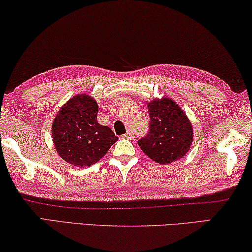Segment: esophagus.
Instances as JSON below:
<instances>
[{"mask_svg": "<svg viewBox=\"0 0 252 252\" xmlns=\"http://www.w3.org/2000/svg\"><path fill=\"white\" fill-rule=\"evenodd\" d=\"M123 138H126V139H132L133 137H134V133L132 132V131H127V132L125 134V135H122Z\"/></svg>", "mask_w": 252, "mask_h": 252, "instance_id": "esophagus-1", "label": "esophagus"}]
</instances>
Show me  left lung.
Returning a JSON list of instances; mask_svg holds the SVG:
<instances>
[{"label":"left lung","instance_id":"left-lung-1","mask_svg":"<svg viewBox=\"0 0 252 252\" xmlns=\"http://www.w3.org/2000/svg\"><path fill=\"white\" fill-rule=\"evenodd\" d=\"M149 132L138 141L139 147L154 161L168 165L189 153L193 142V127L181 106L171 98H155L147 103Z\"/></svg>","mask_w":252,"mask_h":252}]
</instances>
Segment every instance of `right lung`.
Segmentation results:
<instances>
[{"mask_svg":"<svg viewBox=\"0 0 252 252\" xmlns=\"http://www.w3.org/2000/svg\"><path fill=\"white\" fill-rule=\"evenodd\" d=\"M98 105L87 94H78L62 106L51 126L58 155L70 165L89 167L104 157L118 137L97 122Z\"/></svg>","mask_w":252,"mask_h":252,"instance_id":"1","label":"right lung"}]
</instances>
